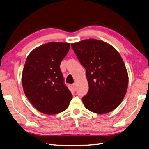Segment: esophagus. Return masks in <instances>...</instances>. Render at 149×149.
<instances>
[{"label": "esophagus", "instance_id": "34e87169", "mask_svg": "<svg viewBox=\"0 0 149 149\" xmlns=\"http://www.w3.org/2000/svg\"><path fill=\"white\" fill-rule=\"evenodd\" d=\"M71 87L72 88V89H73V90H75V89H76L75 84H71Z\"/></svg>", "mask_w": 149, "mask_h": 149}]
</instances>
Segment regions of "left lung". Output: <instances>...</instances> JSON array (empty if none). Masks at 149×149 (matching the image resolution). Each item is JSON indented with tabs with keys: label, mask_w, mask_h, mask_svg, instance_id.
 Masks as SVG:
<instances>
[{
	"label": "left lung",
	"mask_w": 149,
	"mask_h": 149,
	"mask_svg": "<svg viewBox=\"0 0 149 149\" xmlns=\"http://www.w3.org/2000/svg\"><path fill=\"white\" fill-rule=\"evenodd\" d=\"M86 69L88 93L83 97L85 107L99 114L113 111L124 99L128 76L118 51L102 41L89 39L71 44Z\"/></svg>",
	"instance_id": "8db88e82"
}]
</instances>
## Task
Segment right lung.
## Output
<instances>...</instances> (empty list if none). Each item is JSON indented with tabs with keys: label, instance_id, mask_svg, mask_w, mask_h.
Instances as JSON below:
<instances>
[{
	"label": "right lung",
	"instance_id": "obj_1",
	"mask_svg": "<svg viewBox=\"0 0 149 149\" xmlns=\"http://www.w3.org/2000/svg\"><path fill=\"white\" fill-rule=\"evenodd\" d=\"M69 49V43L50 42L33 50L25 61L22 88L27 99L41 113H60L68 108L72 99L60 70Z\"/></svg>",
	"mask_w": 149,
	"mask_h": 149
}]
</instances>
